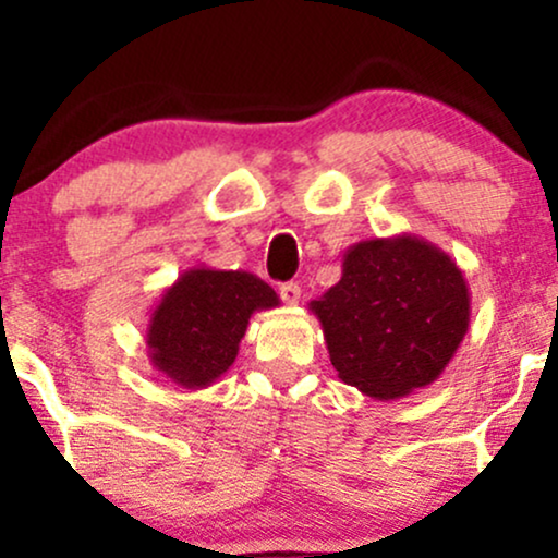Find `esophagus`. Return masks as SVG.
Instances as JSON below:
<instances>
[{"label": "esophagus", "instance_id": "esophagus-1", "mask_svg": "<svg viewBox=\"0 0 558 558\" xmlns=\"http://www.w3.org/2000/svg\"><path fill=\"white\" fill-rule=\"evenodd\" d=\"M278 293H280V299L286 301V304H299V299H301L299 283H283L278 288Z\"/></svg>", "mask_w": 558, "mask_h": 558}]
</instances>
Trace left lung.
<instances>
[{"instance_id": "1", "label": "left lung", "mask_w": 558, "mask_h": 558, "mask_svg": "<svg viewBox=\"0 0 558 558\" xmlns=\"http://www.w3.org/2000/svg\"><path fill=\"white\" fill-rule=\"evenodd\" d=\"M332 367L377 401L430 386L470 328V288L444 248L401 233L345 248L341 280L310 304Z\"/></svg>"}]
</instances>
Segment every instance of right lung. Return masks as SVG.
Masks as SVG:
<instances>
[{
  "label": "right lung",
  "instance_id": "1",
  "mask_svg": "<svg viewBox=\"0 0 558 558\" xmlns=\"http://www.w3.org/2000/svg\"><path fill=\"white\" fill-rule=\"evenodd\" d=\"M278 304V293L257 275L191 267L165 288L146 325L151 367L181 388L213 386L239 356L254 312Z\"/></svg>",
  "mask_w": 558,
  "mask_h": 558
}]
</instances>
